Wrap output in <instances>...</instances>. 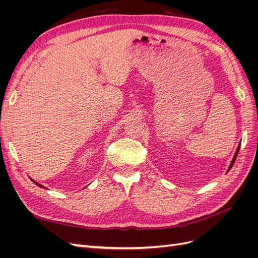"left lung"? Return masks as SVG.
<instances>
[{"mask_svg": "<svg viewBox=\"0 0 258 258\" xmlns=\"http://www.w3.org/2000/svg\"><path fill=\"white\" fill-rule=\"evenodd\" d=\"M239 150H240V144H239V146H238V148H237V151H236V153H235V156H233V158H232V160H231V163H230V166H229V168H228V170H227V172L231 169V167L233 166V163H235L236 158H237V156H238V153H239Z\"/></svg>", "mask_w": 258, "mask_h": 258, "instance_id": "obj_1", "label": "left lung"}]
</instances>
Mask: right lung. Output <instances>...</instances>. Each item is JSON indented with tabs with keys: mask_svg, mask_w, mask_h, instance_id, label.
<instances>
[{
	"mask_svg": "<svg viewBox=\"0 0 258 258\" xmlns=\"http://www.w3.org/2000/svg\"><path fill=\"white\" fill-rule=\"evenodd\" d=\"M32 181H33V179H32ZM33 182H34V183H35V184H36V185H37V186H40V187H42V188H45V187H44V186H43V185H41V184H38V183H36V182H35V181H33Z\"/></svg>",
	"mask_w": 258,
	"mask_h": 258,
	"instance_id": "right-lung-1",
	"label": "right lung"
}]
</instances>
